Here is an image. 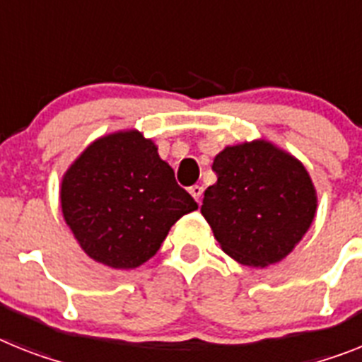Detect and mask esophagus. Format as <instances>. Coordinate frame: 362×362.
Returning a JSON list of instances; mask_svg holds the SVG:
<instances>
[{
  "label": "esophagus",
  "mask_w": 362,
  "mask_h": 362,
  "mask_svg": "<svg viewBox=\"0 0 362 362\" xmlns=\"http://www.w3.org/2000/svg\"><path fill=\"white\" fill-rule=\"evenodd\" d=\"M202 191H204V187H202V186H191L189 187L191 197H193L197 202H200V199H202Z\"/></svg>",
  "instance_id": "esophagus-1"
}]
</instances>
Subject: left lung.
Instances as JSON below:
<instances>
[{
  "mask_svg": "<svg viewBox=\"0 0 362 362\" xmlns=\"http://www.w3.org/2000/svg\"><path fill=\"white\" fill-rule=\"evenodd\" d=\"M211 169L200 211L228 256L267 267L289 256L317 214V191L302 162L265 139L226 147Z\"/></svg>",
  "mask_w": 362,
  "mask_h": 362,
  "instance_id": "1",
  "label": "left lung"
}]
</instances>
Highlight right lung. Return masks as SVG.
<instances>
[{
	"instance_id": "right-lung-1",
	"label": "right lung",
	"mask_w": 362,
	"mask_h": 362,
	"mask_svg": "<svg viewBox=\"0 0 362 362\" xmlns=\"http://www.w3.org/2000/svg\"><path fill=\"white\" fill-rule=\"evenodd\" d=\"M60 206L88 256L123 270L151 259L173 224L199 208L153 139L138 130L88 145L64 175Z\"/></svg>"
}]
</instances>
